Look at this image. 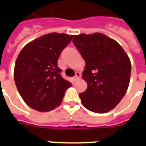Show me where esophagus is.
Listing matches in <instances>:
<instances>
[{"label": "esophagus", "mask_w": 146, "mask_h": 146, "mask_svg": "<svg viewBox=\"0 0 146 146\" xmlns=\"http://www.w3.org/2000/svg\"><path fill=\"white\" fill-rule=\"evenodd\" d=\"M80 78V73L79 72H76V75H75V76L73 77V80L76 81V80H78Z\"/></svg>", "instance_id": "34e87169"}]
</instances>
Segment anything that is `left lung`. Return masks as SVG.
<instances>
[{"label":"left lung","mask_w":146,"mask_h":146,"mask_svg":"<svg viewBox=\"0 0 146 146\" xmlns=\"http://www.w3.org/2000/svg\"><path fill=\"white\" fill-rule=\"evenodd\" d=\"M73 42L85 61L82 78L88 84L80 94L92 112L107 113L116 107L128 88L131 64L117 42L101 33H80Z\"/></svg>","instance_id":"1"}]
</instances>
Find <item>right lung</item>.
Wrapping results in <instances>:
<instances>
[{"mask_svg": "<svg viewBox=\"0 0 146 146\" xmlns=\"http://www.w3.org/2000/svg\"><path fill=\"white\" fill-rule=\"evenodd\" d=\"M73 35L51 33L28 43L15 61L14 79L23 101L39 112L59 106L72 84L60 75L58 59Z\"/></svg>", "mask_w": 146, "mask_h": 146, "instance_id": "obj_1", "label": "right lung"}]
</instances>
